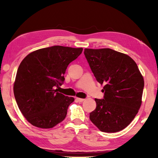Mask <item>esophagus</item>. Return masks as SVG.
<instances>
[{
    "label": "esophagus",
    "mask_w": 158,
    "mask_h": 158,
    "mask_svg": "<svg viewBox=\"0 0 158 158\" xmlns=\"http://www.w3.org/2000/svg\"><path fill=\"white\" fill-rule=\"evenodd\" d=\"M77 101L79 102H84V101L85 100V99L79 98H77Z\"/></svg>",
    "instance_id": "34e87169"
}]
</instances>
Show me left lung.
Masks as SVG:
<instances>
[{"label":"left lung","instance_id":"8db88e82","mask_svg":"<svg viewBox=\"0 0 158 158\" xmlns=\"http://www.w3.org/2000/svg\"><path fill=\"white\" fill-rule=\"evenodd\" d=\"M84 55L104 99H95L90 120L104 132H119L130 125L142 103L144 81L135 61L123 53L105 48L85 49Z\"/></svg>","mask_w":158,"mask_h":158}]
</instances>
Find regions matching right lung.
Returning <instances> with one entry per match:
<instances>
[{"instance_id":"right-lung-1","label":"right lung","mask_w":158,"mask_h":158,"mask_svg":"<svg viewBox=\"0 0 158 158\" xmlns=\"http://www.w3.org/2000/svg\"><path fill=\"white\" fill-rule=\"evenodd\" d=\"M82 51L83 48L53 46L34 51L21 62L14 95L21 114L33 126L49 129L65 118L74 98L55 88L62 84L68 65Z\"/></svg>"}]
</instances>
